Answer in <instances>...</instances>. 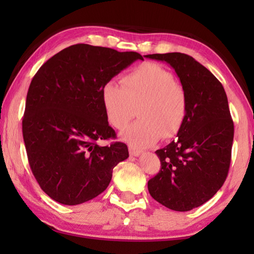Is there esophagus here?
<instances>
[{
  "mask_svg": "<svg viewBox=\"0 0 254 254\" xmlns=\"http://www.w3.org/2000/svg\"><path fill=\"white\" fill-rule=\"evenodd\" d=\"M128 152H130L131 156H134V157L140 156V154L142 153V151H141V150L135 149V148H133V147H128Z\"/></svg>",
  "mask_w": 254,
  "mask_h": 254,
  "instance_id": "1",
  "label": "esophagus"
}]
</instances>
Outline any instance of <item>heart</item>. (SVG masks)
<instances>
[{
  "mask_svg": "<svg viewBox=\"0 0 254 254\" xmlns=\"http://www.w3.org/2000/svg\"><path fill=\"white\" fill-rule=\"evenodd\" d=\"M122 85L107 81L101 91L107 122L123 130L139 106L137 120L122 133L132 147H148L159 137L170 139L182 130L188 113V97L166 68L144 63L122 77Z\"/></svg>",
  "mask_w": 254,
  "mask_h": 254,
  "instance_id": "b5f03b06",
  "label": "heart"
}]
</instances>
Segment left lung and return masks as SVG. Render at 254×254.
<instances>
[{"mask_svg":"<svg viewBox=\"0 0 254 254\" xmlns=\"http://www.w3.org/2000/svg\"><path fill=\"white\" fill-rule=\"evenodd\" d=\"M168 63L188 97L178 139L156 151L161 168L148 182L150 195L173 210L187 212L216 194L227 177L234 124L221 81L186 54L147 55Z\"/></svg>","mask_w":254,"mask_h":254,"instance_id":"left-lung-1","label":"left lung"}]
</instances>
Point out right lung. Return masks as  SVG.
<instances>
[{"mask_svg":"<svg viewBox=\"0 0 254 254\" xmlns=\"http://www.w3.org/2000/svg\"><path fill=\"white\" fill-rule=\"evenodd\" d=\"M143 57L134 51L77 44L53 56L31 80L22 120L34 178L50 198L78 205L102 194L113 168L128 157L109 126L101 91L120 71Z\"/></svg>","mask_w":254,"mask_h":254,"instance_id":"add662e5","label":"right lung"}]
</instances>
